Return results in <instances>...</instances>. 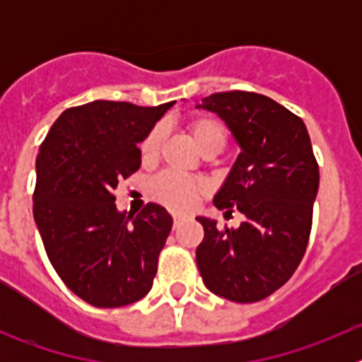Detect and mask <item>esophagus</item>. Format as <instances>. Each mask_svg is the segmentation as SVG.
<instances>
[{
    "instance_id": "esophagus-1",
    "label": "esophagus",
    "mask_w": 362,
    "mask_h": 362,
    "mask_svg": "<svg viewBox=\"0 0 362 362\" xmlns=\"http://www.w3.org/2000/svg\"><path fill=\"white\" fill-rule=\"evenodd\" d=\"M185 219H187L185 216H179V214H175V216H174V228H179V226H181V223H183Z\"/></svg>"
}]
</instances>
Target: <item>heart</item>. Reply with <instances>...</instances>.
Listing matches in <instances>:
<instances>
[{"mask_svg":"<svg viewBox=\"0 0 362 362\" xmlns=\"http://www.w3.org/2000/svg\"><path fill=\"white\" fill-rule=\"evenodd\" d=\"M188 132H190L192 139L199 148V152L209 148H221L225 146V130L219 123L209 117H196L188 123ZM163 139V129L156 127L146 134V137L139 145V152H141L143 161H153L158 158L159 145ZM201 183L194 181V179L187 177V175L175 174V172H163L161 175L153 179L150 185V192H152L153 199L163 203L165 206L177 212H187L196 204L197 197H199Z\"/></svg>","mask_w":362,"mask_h":362,"instance_id":"1","label":"heart"}]
</instances>
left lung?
Listing matches in <instances>:
<instances>
[{"label": "left lung", "instance_id": "obj_1", "mask_svg": "<svg viewBox=\"0 0 362 362\" xmlns=\"http://www.w3.org/2000/svg\"><path fill=\"white\" fill-rule=\"evenodd\" d=\"M196 108L225 121L239 156L214 204L245 216L239 228H217L197 216L204 238L196 261L204 286L233 303H255L292 277L306 252L319 166L300 117L255 92H216Z\"/></svg>", "mask_w": 362, "mask_h": 362}]
</instances>
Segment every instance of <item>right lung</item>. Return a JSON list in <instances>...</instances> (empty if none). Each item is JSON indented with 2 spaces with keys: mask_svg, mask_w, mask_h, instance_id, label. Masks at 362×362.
I'll list each match as a JSON object with an SVG mask.
<instances>
[{
  "mask_svg": "<svg viewBox=\"0 0 362 362\" xmlns=\"http://www.w3.org/2000/svg\"><path fill=\"white\" fill-rule=\"evenodd\" d=\"M174 103L98 99L63 112L41 143L34 221L57 276L88 305H132L152 288L172 216L156 203L121 212L114 190L139 170L137 145Z\"/></svg>",
  "mask_w": 362,
  "mask_h": 362,
  "instance_id": "add662e5",
  "label": "right lung"
}]
</instances>
